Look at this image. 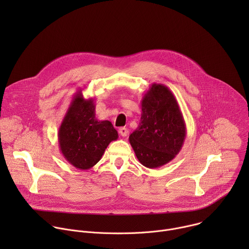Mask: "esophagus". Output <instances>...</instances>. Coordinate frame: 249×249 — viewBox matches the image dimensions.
Masks as SVG:
<instances>
[{
    "instance_id": "esophagus-1",
    "label": "esophagus",
    "mask_w": 249,
    "mask_h": 249,
    "mask_svg": "<svg viewBox=\"0 0 249 249\" xmlns=\"http://www.w3.org/2000/svg\"><path fill=\"white\" fill-rule=\"evenodd\" d=\"M119 134H120L122 137H126V136L128 135V129L125 128V127L119 128Z\"/></svg>"
}]
</instances>
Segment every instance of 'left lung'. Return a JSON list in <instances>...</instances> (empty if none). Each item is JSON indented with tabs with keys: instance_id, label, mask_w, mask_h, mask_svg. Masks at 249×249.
<instances>
[{
	"instance_id": "obj_1",
	"label": "left lung",
	"mask_w": 249,
	"mask_h": 249,
	"mask_svg": "<svg viewBox=\"0 0 249 249\" xmlns=\"http://www.w3.org/2000/svg\"><path fill=\"white\" fill-rule=\"evenodd\" d=\"M141 105V122L129 141L139 161L157 168L180 152L186 137L185 121L177 100L164 85L153 84Z\"/></svg>"
}]
</instances>
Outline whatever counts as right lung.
<instances>
[{
  "label": "right lung",
  "instance_id": "right-lung-1",
  "mask_svg": "<svg viewBox=\"0 0 249 249\" xmlns=\"http://www.w3.org/2000/svg\"><path fill=\"white\" fill-rule=\"evenodd\" d=\"M118 133L110 121L95 118L92 98L85 99L78 91L65 114L58 132L60 151L65 160L78 169L91 168L102 158Z\"/></svg>",
  "mask_w": 249,
  "mask_h": 249
}]
</instances>
